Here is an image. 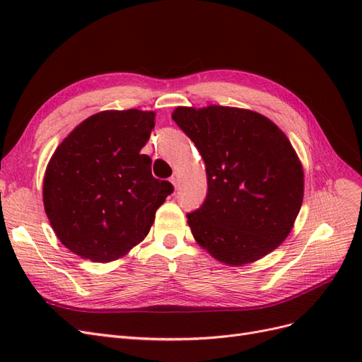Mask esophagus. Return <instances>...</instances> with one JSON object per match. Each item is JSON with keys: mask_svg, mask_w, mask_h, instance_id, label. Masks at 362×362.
Listing matches in <instances>:
<instances>
[{"mask_svg": "<svg viewBox=\"0 0 362 362\" xmlns=\"http://www.w3.org/2000/svg\"><path fill=\"white\" fill-rule=\"evenodd\" d=\"M170 182L173 184V187L175 189H178L180 187V184H181V178H180V173H177L175 172L172 177H170Z\"/></svg>", "mask_w": 362, "mask_h": 362, "instance_id": "obj_1", "label": "esophagus"}]
</instances>
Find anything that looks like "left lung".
I'll use <instances>...</instances> for the list:
<instances>
[{
	"instance_id": "8db88e82",
	"label": "left lung",
	"mask_w": 362,
	"mask_h": 362,
	"mask_svg": "<svg viewBox=\"0 0 362 362\" xmlns=\"http://www.w3.org/2000/svg\"><path fill=\"white\" fill-rule=\"evenodd\" d=\"M172 119L205 163L208 193L187 222L198 245L229 266L275 250L303 199V169L270 119L237 107H177Z\"/></svg>"
}]
</instances>
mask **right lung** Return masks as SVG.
<instances>
[{"label": "right lung", "mask_w": 362, "mask_h": 362, "mask_svg": "<svg viewBox=\"0 0 362 362\" xmlns=\"http://www.w3.org/2000/svg\"><path fill=\"white\" fill-rule=\"evenodd\" d=\"M156 113L105 110L76 125L54 152L43 178V205L57 238L93 262H110L144 240L173 192L152 177L141 154Z\"/></svg>", "instance_id": "obj_1"}]
</instances>
